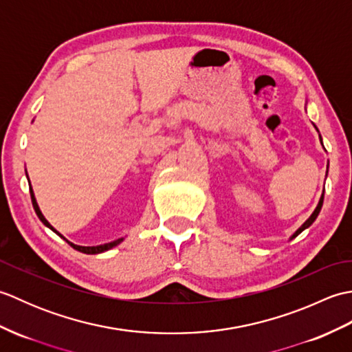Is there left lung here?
<instances>
[{
    "label": "left lung",
    "mask_w": 352,
    "mask_h": 352,
    "mask_svg": "<svg viewBox=\"0 0 352 352\" xmlns=\"http://www.w3.org/2000/svg\"><path fill=\"white\" fill-rule=\"evenodd\" d=\"M315 129H316V125H315ZM316 130H318V129H316ZM319 138H320V134H319ZM320 142H322V138H320ZM322 203H324V193H322V197H320V199H319V203H318V206H316V208H315V212H313V213L310 214V218H309L307 221H305V222L302 223V226H301L300 228H298V230L295 231V233H294V234H292V236H290V239H289V241H292V239H295V237H296L298 234H301L304 230H307V228H309V227L311 226V223L316 221V218H318V214H319V212H320V208H322Z\"/></svg>",
    "instance_id": "left-lung-1"
}]
</instances>
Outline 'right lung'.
Returning a JSON list of instances; mask_svg holds the SVG:
<instances>
[{"mask_svg":"<svg viewBox=\"0 0 352 352\" xmlns=\"http://www.w3.org/2000/svg\"><path fill=\"white\" fill-rule=\"evenodd\" d=\"M27 178H28V174H27ZM30 195H32V203H33V207H34V212H36L37 216H39V219L43 222V226L54 231L56 234L63 237L54 227L51 226V223H50L47 219H45V216L42 214L39 206H37V201H36V197H34V192H33V189H32V184H30ZM63 239H65V237H63ZM65 241H66V239H65ZM122 241H124V237L118 239V241H113V242H110V243L98 245V246H80V245H76V243H72V242H69V241H66V242H68L74 250H77V251H80V252H85V254H101V252H104V251H109V250H111V248H115V246H118Z\"/></svg>","mask_w":352,"mask_h":352,"instance_id":"right-lung-1","label":"right lung"}]
</instances>
